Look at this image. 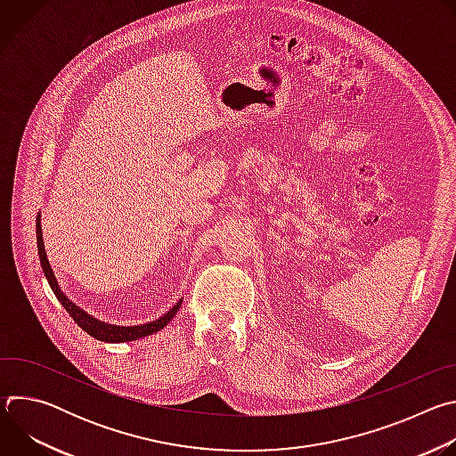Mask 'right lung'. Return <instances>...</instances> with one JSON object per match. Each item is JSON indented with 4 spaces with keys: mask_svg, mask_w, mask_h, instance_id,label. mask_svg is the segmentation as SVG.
Here are the masks:
<instances>
[{
    "mask_svg": "<svg viewBox=\"0 0 456 456\" xmlns=\"http://www.w3.org/2000/svg\"><path fill=\"white\" fill-rule=\"evenodd\" d=\"M36 238H37V254H39V264L43 267V273H45V278L52 289V292L55 294L57 301L67 308V312L74 317V321L79 324V327L90 334L92 338L99 339V341H104V343H127V341H137V339H142L146 336H151L159 330H162L166 324L173 319V315L178 312L180 305H182V299L176 301V305L173 308H169L162 317L155 319V321H150L146 324H134V327H118V324H110V322H104V321H99L97 317L90 315L88 312H85L83 308H79L74 301H70L67 296L62 294L61 287L57 285V280L53 276V271L48 264V257H46V252H45V243H43V232H41V215H37L36 218Z\"/></svg>",
    "mask_w": 456,
    "mask_h": 456,
    "instance_id": "1",
    "label": "right lung"
}]
</instances>
